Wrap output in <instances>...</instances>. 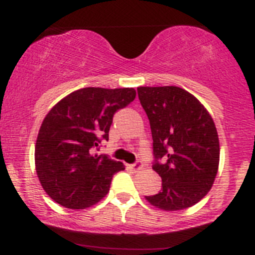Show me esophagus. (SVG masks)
I'll return each instance as SVG.
<instances>
[{
    "mask_svg": "<svg viewBox=\"0 0 255 255\" xmlns=\"http://www.w3.org/2000/svg\"><path fill=\"white\" fill-rule=\"evenodd\" d=\"M128 167H129L130 170H133V171H134V173H136V171L141 170V169H142V164L139 161H137V162H134V164L128 165Z\"/></svg>",
    "mask_w": 255,
    "mask_h": 255,
    "instance_id": "obj_1",
    "label": "esophagus"
}]
</instances>
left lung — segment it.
Masks as SVG:
<instances>
[{
  "label": "left lung",
  "instance_id": "obj_1",
  "mask_svg": "<svg viewBox=\"0 0 255 255\" xmlns=\"http://www.w3.org/2000/svg\"><path fill=\"white\" fill-rule=\"evenodd\" d=\"M150 121L155 164L162 189L146 201L164 211L198 203L212 188L220 162V142L212 117L196 96L178 86L137 88ZM165 157L167 162L160 164Z\"/></svg>",
  "mask_w": 255,
  "mask_h": 255
}]
</instances>
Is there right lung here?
I'll return each mask as SVG.
<instances>
[{"mask_svg": "<svg viewBox=\"0 0 255 255\" xmlns=\"http://www.w3.org/2000/svg\"><path fill=\"white\" fill-rule=\"evenodd\" d=\"M136 98L133 88H84L59 100L43 119L35 143V170L45 193L58 205L85 210L102 201L121 161L93 152L118 109Z\"/></svg>", "mask_w": 255, "mask_h": 255, "instance_id": "add662e5", "label": "right lung"}]
</instances>
